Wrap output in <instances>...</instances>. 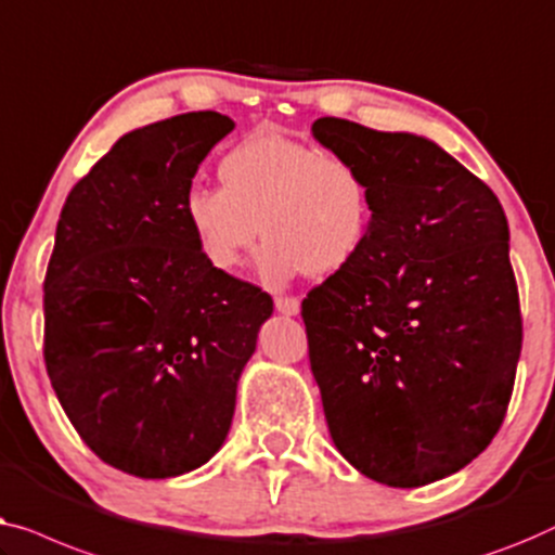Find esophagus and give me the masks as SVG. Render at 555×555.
I'll return each mask as SVG.
<instances>
[{
    "label": "esophagus",
    "instance_id": "1",
    "mask_svg": "<svg viewBox=\"0 0 555 555\" xmlns=\"http://www.w3.org/2000/svg\"><path fill=\"white\" fill-rule=\"evenodd\" d=\"M276 309L284 317H296L301 309V301L296 296H276Z\"/></svg>",
    "mask_w": 555,
    "mask_h": 555
}]
</instances>
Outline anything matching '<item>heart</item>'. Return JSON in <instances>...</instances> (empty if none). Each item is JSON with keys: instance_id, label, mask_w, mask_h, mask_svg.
Listing matches in <instances>:
<instances>
[{"instance_id": "heart-1", "label": "heart", "mask_w": 555, "mask_h": 555, "mask_svg": "<svg viewBox=\"0 0 555 555\" xmlns=\"http://www.w3.org/2000/svg\"><path fill=\"white\" fill-rule=\"evenodd\" d=\"M221 189L193 185L183 216L203 259L233 271L256 241L269 281L307 271L332 276L362 251L372 229V185L359 163L276 132L241 140L218 163Z\"/></svg>"}]
</instances>
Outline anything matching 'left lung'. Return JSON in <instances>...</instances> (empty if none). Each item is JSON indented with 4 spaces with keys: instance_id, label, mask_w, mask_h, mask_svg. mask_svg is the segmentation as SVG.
I'll use <instances>...</instances> for the list:
<instances>
[{
    "instance_id": "1",
    "label": "left lung",
    "mask_w": 555,
    "mask_h": 555,
    "mask_svg": "<svg viewBox=\"0 0 555 555\" xmlns=\"http://www.w3.org/2000/svg\"><path fill=\"white\" fill-rule=\"evenodd\" d=\"M359 163L372 229L301 301L309 362L337 450L366 478L420 488L501 430L522 345L508 221L495 193L433 140L319 118Z\"/></svg>"
}]
</instances>
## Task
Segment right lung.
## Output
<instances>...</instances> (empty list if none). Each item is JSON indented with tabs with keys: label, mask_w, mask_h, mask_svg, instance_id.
<instances>
[{
	"label": "right lung",
	"mask_w": 555,
	"mask_h": 555,
	"mask_svg": "<svg viewBox=\"0 0 555 555\" xmlns=\"http://www.w3.org/2000/svg\"><path fill=\"white\" fill-rule=\"evenodd\" d=\"M236 122L201 111L122 135L62 206L44 276V364L85 444L135 478H176L229 435L274 301L210 267L183 201Z\"/></svg>",
	"instance_id": "1"
}]
</instances>
